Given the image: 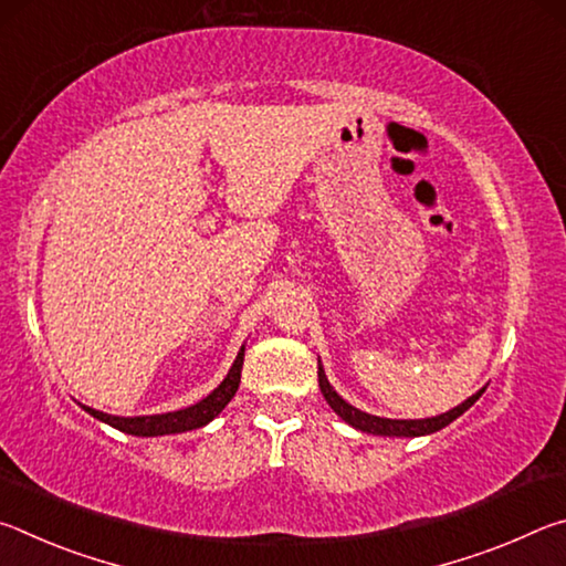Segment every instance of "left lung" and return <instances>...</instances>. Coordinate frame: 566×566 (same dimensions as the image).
<instances>
[{
	"label": "left lung",
	"mask_w": 566,
	"mask_h": 566,
	"mask_svg": "<svg viewBox=\"0 0 566 566\" xmlns=\"http://www.w3.org/2000/svg\"><path fill=\"white\" fill-rule=\"evenodd\" d=\"M317 377H319V389L324 399H327V405L337 411V415L347 421L349 427L359 429V432L364 434H377V437H424V434H434L439 432V429H444L447 424H452V421L457 417H462L464 411L474 405V401L484 395L482 387L476 391V395H472L469 399H464L462 405L444 411V415L439 417H429V419H387V417H375V415H367V411H361L357 407H352L349 401H344L337 389H334L329 385L327 375H324V367L322 361L317 359Z\"/></svg>",
	"instance_id": "1"
}]
</instances>
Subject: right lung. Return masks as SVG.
Returning a JSON list of instances; mask_svg holds the SVG:
<instances>
[{
    "label": "right lung",
    "mask_w": 566,
    "mask_h": 566,
    "mask_svg": "<svg viewBox=\"0 0 566 566\" xmlns=\"http://www.w3.org/2000/svg\"><path fill=\"white\" fill-rule=\"evenodd\" d=\"M242 364H244V344L242 349L237 352V359L232 367H229L227 377L219 381V387L209 391L205 399H199L197 405L177 409V411H167V415H149V417H114V415H104L99 409L84 407L82 409L92 415L94 419L104 421L114 429H119L124 434L132 437H165V434H181V432H191V429L207 427L214 417L222 415V409L232 401L239 389V379H242Z\"/></svg>",
    "instance_id": "add662e5"
}]
</instances>
